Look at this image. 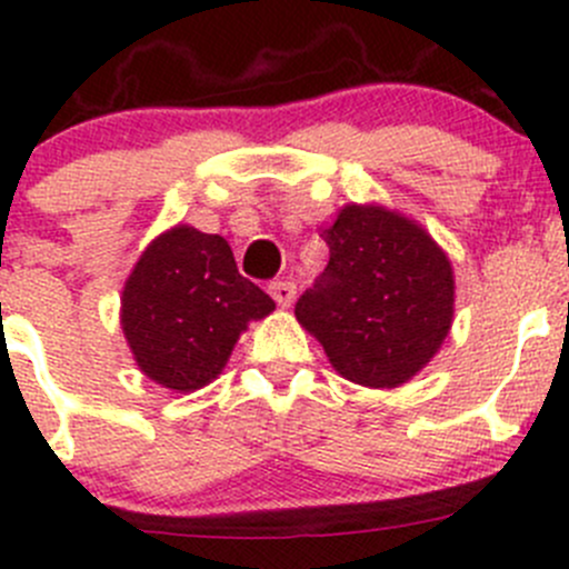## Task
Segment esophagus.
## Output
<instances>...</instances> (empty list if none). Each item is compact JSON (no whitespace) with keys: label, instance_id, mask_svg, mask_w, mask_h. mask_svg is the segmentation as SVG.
<instances>
[{"label":"esophagus","instance_id":"esophagus-1","mask_svg":"<svg viewBox=\"0 0 569 569\" xmlns=\"http://www.w3.org/2000/svg\"><path fill=\"white\" fill-rule=\"evenodd\" d=\"M269 295H272V300L278 302L280 308H289L297 297V286L291 283V280H272V283H269Z\"/></svg>","mask_w":569,"mask_h":569}]
</instances>
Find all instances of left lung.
I'll use <instances>...</instances> for the list:
<instances>
[{"instance_id": "left-lung-1", "label": "left lung", "mask_w": 569, "mask_h": 569, "mask_svg": "<svg viewBox=\"0 0 569 569\" xmlns=\"http://www.w3.org/2000/svg\"><path fill=\"white\" fill-rule=\"evenodd\" d=\"M321 239L330 261L297 300V319L341 377L369 388L401 386L449 336V258L416 222L380 206H347Z\"/></svg>"}]
</instances>
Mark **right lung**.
Here are the masks:
<instances>
[{
    "label": "right lung",
    "mask_w": 569,
    "mask_h": 569,
    "mask_svg": "<svg viewBox=\"0 0 569 569\" xmlns=\"http://www.w3.org/2000/svg\"><path fill=\"white\" fill-rule=\"evenodd\" d=\"M272 308V297L239 274L226 239L178 226L137 261L120 321L151 380L194 391L220 375L248 321Z\"/></svg>",
    "instance_id": "1"
}]
</instances>
